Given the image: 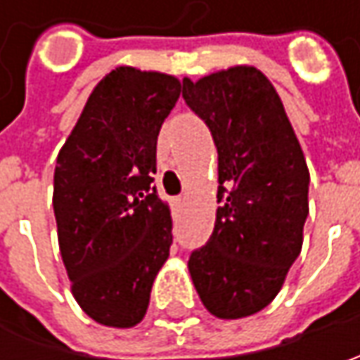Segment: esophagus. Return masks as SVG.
<instances>
[{"mask_svg":"<svg viewBox=\"0 0 360 360\" xmlns=\"http://www.w3.org/2000/svg\"><path fill=\"white\" fill-rule=\"evenodd\" d=\"M172 204L174 206H182V204H184V196H176V198H172Z\"/></svg>","mask_w":360,"mask_h":360,"instance_id":"esophagus-1","label":"esophagus"}]
</instances>
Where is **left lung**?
I'll return each instance as SVG.
<instances>
[{
  "instance_id": "1",
  "label": "left lung",
  "mask_w": 360,
  "mask_h": 360,
  "mask_svg": "<svg viewBox=\"0 0 360 360\" xmlns=\"http://www.w3.org/2000/svg\"><path fill=\"white\" fill-rule=\"evenodd\" d=\"M182 98L218 150V210L188 270L218 319L262 311L302 248L311 176L283 102L250 65L182 79Z\"/></svg>"
}]
</instances>
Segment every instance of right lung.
<instances>
[{
  "label": "right lung",
  "instance_id": "obj_1",
  "mask_svg": "<svg viewBox=\"0 0 360 360\" xmlns=\"http://www.w3.org/2000/svg\"><path fill=\"white\" fill-rule=\"evenodd\" d=\"M178 98L174 76L116 68L94 88L58 154L60 252L77 304L100 325H138L170 255L172 218L152 174L160 128Z\"/></svg>",
  "mask_w": 360,
  "mask_h": 360
}]
</instances>
